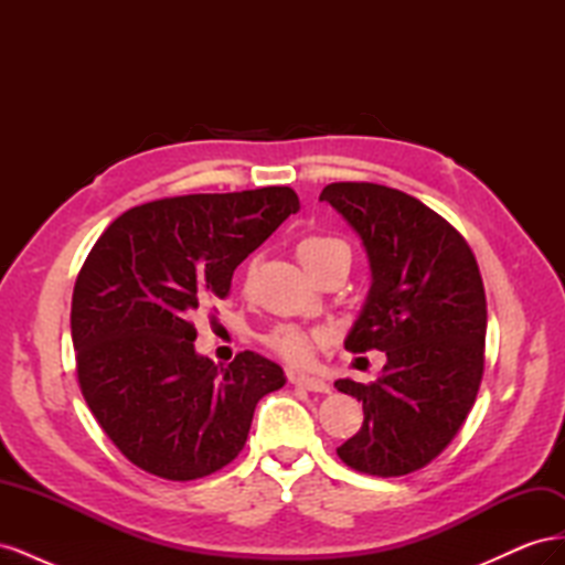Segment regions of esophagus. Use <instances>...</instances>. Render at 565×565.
Instances as JSON below:
<instances>
[{
    "instance_id": "esophagus-1",
    "label": "esophagus",
    "mask_w": 565,
    "mask_h": 565,
    "mask_svg": "<svg viewBox=\"0 0 565 565\" xmlns=\"http://www.w3.org/2000/svg\"><path fill=\"white\" fill-rule=\"evenodd\" d=\"M292 382L297 386H303L309 391H318V393H330V388H332L328 382L320 380V377H311V374H297V377H292Z\"/></svg>"
}]
</instances>
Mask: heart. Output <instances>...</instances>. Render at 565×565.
Returning <instances> with one entry per match:
<instances>
[{
	"mask_svg": "<svg viewBox=\"0 0 565 565\" xmlns=\"http://www.w3.org/2000/svg\"><path fill=\"white\" fill-rule=\"evenodd\" d=\"M332 254H349L347 243L339 241V237H332V235H309L297 245V256L306 270H313L320 262H324ZM313 339H316V334L303 332L301 328H295V324H287V328L273 330L266 337V344L278 355H282L287 363L303 365L311 361Z\"/></svg>",
	"mask_w": 565,
	"mask_h": 565,
	"instance_id": "obj_1",
	"label": "heart"
}]
</instances>
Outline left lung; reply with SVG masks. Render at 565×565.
<instances>
[{
  "mask_svg": "<svg viewBox=\"0 0 565 565\" xmlns=\"http://www.w3.org/2000/svg\"><path fill=\"white\" fill-rule=\"evenodd\" d=\"M322 202L349 221L372 285L347 351L386 353L372 384L337 380L363 401V426L337 455L370 476H405L448 448L483 380L486 292L467 241L417 198L377 183H330Z\"/></svg>",
  "mask_w": 565,
  "mask_h": 565,
  "instance_id": "1",
  "label": "left lung"
}]
</instances>
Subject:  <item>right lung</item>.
Returning a JSON list of instances; mask_svg holds the SVG:
<instances>
[{
    "label": "right lung",
    "instance_id": "obj_1",
    "mask_svg": "<svg viewBox=\"0 0 565 565\" xmlns=\"http://www.w3.org/2000/svg\"><path fill=\"white\" fill-rule=\"evenodd\" d=\"M297 210L287 185L167 198L117 216L92 247L71 311L77 380L131 465L195 481L245 448L285 372L254 351L214 365L195 351L193 313L224 299L233 270Z\"/></svg>",
    "mask_w": 565,
    "mask_h": 565
}]
</instances>
